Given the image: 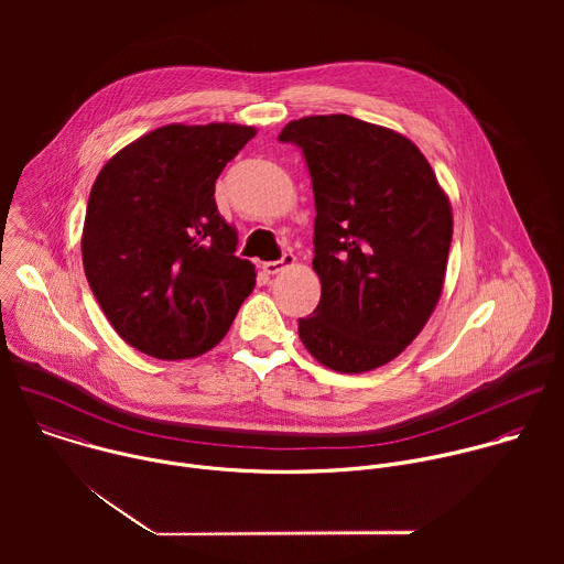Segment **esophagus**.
<instances>
[{"instance_id":"obj_1","label":"esophagus","mask_w":564,"mask_h":564,"mask_svg":"<svg viewBox=\"0 0 564 564\" xmlns=\"http://www.w3.org/2000/svg\"><path fill=\"white\" fill-rule=\"evenodd\" d=\"M294 263H296L294 254H283L281 261H268V263H263V272H265V274H279V272L292 268Z\"/></svg>"}]
</instances>
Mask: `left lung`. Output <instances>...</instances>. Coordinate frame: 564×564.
Listing matches in <instances>:
<instances>
[{
	"mask_svg": "<svg viewBox=\"0 0 564 564\" xmlns=\"http://www.w3.org/2000/svg\"><path fill=\"white\" fill-rule=\"evenodd\" d=\"M314 192L316 310L299 318L307 352L337 372H368L404 352L444 288L451 200L406 135L346 113L283 127Z\"/></svg>",
	"mask_w": 564,
	"mask_h": 564,
	"instance_id": "left-lung-1",
	"label": "left lung"
}]
</instances>
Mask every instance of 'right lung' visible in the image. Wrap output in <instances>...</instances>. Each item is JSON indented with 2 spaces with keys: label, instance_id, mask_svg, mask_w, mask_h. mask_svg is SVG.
<instances>
[{
  "label": "right lung",
  "instance_id": "1",
  "mask_svg": "<svg viewBox=\"0 0 564 564\" xmlns=\"http://www.w3.org/2000/svg\"><path fill=\"white\" fill-rule=\"evenodd\" d=\"M254 127L165 124L120 149L87 205L83 263L113 330L155 359L212 350L254 290L214 185Z\"/></svg>",
  "mask_w": 564,
  "mask_h": 564
}]
</instances>
